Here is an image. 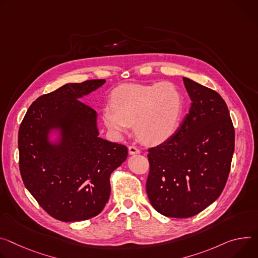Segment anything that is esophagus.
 <instances>
[{
	"mask_svg": "<svg viewBox=\"0 0 258 258\" xmlns=\"http://www.w3.org/2000/svg\"><path fill=\"white\" fill-rule=\"evenodd\" d=\"M128 153L131 154V155H134V154H138V153H140V150L136 147V146H130L128 147Z\"/></svg>",
	"mask_w": 258,
	"mask_h": 258,
	"instance_id": "obj_1",
	"label": "esophagus"
}]
</instances>
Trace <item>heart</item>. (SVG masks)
<instances>
[{"label":"heart","instance_id":"obj_1","mask_svg":"<svg viewBox=\"0 0 258 258\" xmlns=\"http://www.w3.org/2000/svg\"><path fill=\"white\" fill-rule=\"evenodd\" d=\"M111 103L103 110L105 125L118 137L134 125L138 139L149 145L170 140L181 125L185 112L182 92L169 81L122 85L114 91Z\"/></svg>","mask_w":258,"mask_h":258}]
</instances>
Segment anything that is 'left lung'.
<instances>
[{
  "label": "left lung",
  "instance_id": "obj_1",
  "mask_svg": "<svg viewBox=\"0 0 258 258\" xmlns=\"http://www.w3.org/2000/svg\"><path fill=\"white\" fill-rule=\"evenodd\" d=\"M188 113L168 141L150 148L146 191L158 213L188 218L221 195L235 150V128L218 92L183 78Z\"/></svg>",
  "mask_w": 258,
  "mask_h": 258
}]
</instances>
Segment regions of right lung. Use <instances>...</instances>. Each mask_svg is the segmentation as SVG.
<instances>
[{
    "mask_svg": "<svg viewBox=\"0 0 258 258\" xmlns=\"http://www.w3.org/2000/svg\"><path fill=\"white\" fill-rule=\"evenodd\" d=\"M105 82L68 83L41 96L19 127L22 181L60 221L99 215L110 197V175L127 157L126 146L99 137L97 112L80 101Z\"/></svg>",
    "mask_w": 258,
    "mask_h": 258,
    "instance_id": "add662e5",
    "label": "right lung"
}]
</instances>
